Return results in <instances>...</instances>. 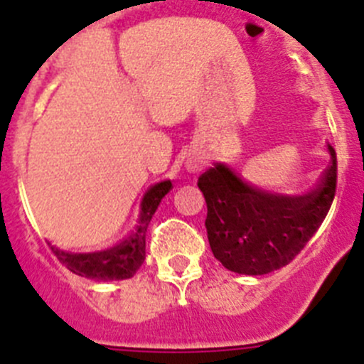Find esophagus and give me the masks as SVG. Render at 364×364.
Wrapping results in <instances>:
<instances>
[{
	"label": "esophagus",
	"mask_w": 364,
	"mask_h": 364,
	"mask_svg": "<svg viewBox=\"0 0 364 364\" xmlns=\"http://www.w3.org/2000/svg\"><path fill=\"white\" fill-rule=\"evenodd\" d=\"M186 167H188V171L195 173V171H198V169H200V162H198L197 159H189L188 162H186Z\"/></svg>",
	"instance_id": "obj_1"
}]
</instances>
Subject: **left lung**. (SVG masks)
Masks as SVG:
<instances>
[{
    "label": "left lung",
    "mask_w": 364,
    "mask_h": 364,
    "mask_svg": "<svg viewBox=\"0 0 364 364\" xmlns=\"http://www.w3.org/2000/svg\"><path fill=\"white\" fill-rule=\"evenodd\" d=\"M330 166L306 195H281L247 184L226 164L198 178L208 204L205 230L215 259L230 272L264 275L290 264L319 230L337 184L336 149Z\"/></svg>",
    "instance_id": "obj_1"
}]
</instances>
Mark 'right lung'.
Wrapping results in <instances>:
<instances>
[{"mask_svg": "<svg viewBox=\"0 0 364 364\" xmlns=\"http://www.w3.org/2000/svg\"><path fill=\"white\" fill-rule=\"evenodd\" d=\"M171 180L151 186L140 204L138 224L125 240L117 246L95 253H69L50 246L58 260L73 273L91 281H124L131 279L146 260V233L160 200L171 189Z\"/></svg>", "mask_w": 364, "mask_h": 364, "instance_id": "right-lung-1", "label": "right lung"}]
</instances>
